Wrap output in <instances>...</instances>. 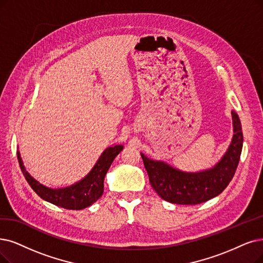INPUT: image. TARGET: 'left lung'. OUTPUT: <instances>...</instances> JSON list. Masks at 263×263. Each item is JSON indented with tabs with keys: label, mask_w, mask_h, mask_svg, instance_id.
<instances>
[{
	"label": "left lung",
	"mask_w": 263,
	"mask_h": 263,
	"mask_svg": "<svg viewBox=\"0 0 263 263\" xmlns=\"http://www.w3.org/2000/svg\"><path fill=\"white\" fill-rule=\"evenodd\" d=\"M233 139L222 160L212 170L202 173H182L163 162L149 160L141 153L151 186L165 201L180 205L202 204L221 193L236 172L243 148L238 115L232 111Z\"/></svg>",
	"instance_id": "8db88e82"
}]
</instances>
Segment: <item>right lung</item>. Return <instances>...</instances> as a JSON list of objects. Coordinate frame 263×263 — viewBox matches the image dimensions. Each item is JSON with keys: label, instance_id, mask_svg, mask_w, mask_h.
Instances as JSON below:
<instances>
[{"label": "right lung", "instance_id": "obj_1", "mask_svg": "<svg viewBox=\"0 0 263 263\" xmlns=\"http://www.w3.org/2000/svg\"><path fill=\"white\" fill-rule=\"evenodd\" d=\"M122 150V145L110 146V148L103 151L95 167L92 168L91 172L84 178L83 180L71 186L57 189V190H52V189L46 187L39 183L36 180H34L33 178L26 172L19 152L18 162L26 180L41 198H43L45 201L65 209L80 211V209L86 208L95 203L102 195L104 177H106V174L109 171L115 156H117Z\"/></svg>", "mask_w": 263, "mask_h": 263}]
</instances>
